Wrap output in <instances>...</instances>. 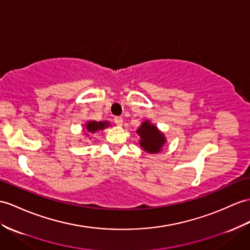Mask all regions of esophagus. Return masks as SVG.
<instances>
[{"label": "esophagus", "mask_w": 250, "mask_h": 250, "mask_svg": "<svg viewBox=\"0 0 250 250\" xmlns=\"http://www.w3.org/2000/svg\"><path fill=\"white\" fill-rule=\"evenodd\" d=\"M114 123L117 124V126H122L123 125V119L122 118H120V117H117V118H114Z\"/></svg>", "instance_id": "34e87169"}]
</instances>
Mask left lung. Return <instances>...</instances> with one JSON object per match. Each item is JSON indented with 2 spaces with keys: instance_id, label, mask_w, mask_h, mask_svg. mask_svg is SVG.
Returning a JSON list of instances; mask_svg holds the SVG:
<instances>
[{
  "instance_id": "8db88e82",
  "label": "left lung",
  "mask_w": 250,
  "mask_h": 250,
  "mask_svg": "<svg viewBox=\"0 0 250 250\" xmlns=\"http://www.w3.org/2000/svg\"><path fill=\"white\" fill-rule=\"evenodd\" d=\"M136 132L140 138V146L148 154L160 153L167 143V138L164 133L158 129V127L149 120L143 121Z\"/></svg>"
}]
</instances>
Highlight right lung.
<instances>
[{"mask_svg":"<svg viewBox=\"0 0 250 250\" xmlns=\"http://www.w3.org/2000/svg\"><path fill=\"white\" fill-rule=\"evenodd\" d=\"M83 133L86 137H89L90 133H95L100 130H103L110 126V122L104 121V122H96V121H88L86 124H83Z\"/></svg>","mask_w":250,"mask_h":250,"instance_id":"right-lung-1","label":"right lung"}]
</instances>
